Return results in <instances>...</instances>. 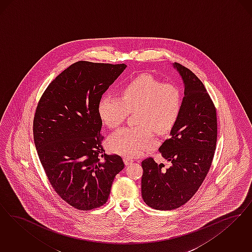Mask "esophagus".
Returning <instances> with one entry per match:
<instances>
[{
  "mask_svg": "<svg viewBox=\"0 0 252 252\" xmlns=\"http://www.w3.org/2000/svg\"><path fill=\"white\" fill-rule=\"evenodd\" d=\"M132 161H133V160H132L131 158H129V157H125V158H124V163H125V164H127V165L131 164Z\"/></svg>",
  "mask_w": 252,
  "mask_h": 252,
  "instance_id": "obj_1",
  "label": "esophagus"
}]
</instances>
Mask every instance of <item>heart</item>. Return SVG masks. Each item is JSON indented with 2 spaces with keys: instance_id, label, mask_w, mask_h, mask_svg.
Returning a JSON list of instances; mask_svg holds the SVG:
<instances>
[{
  "instance_id": "heart-1",
  "label": "heart",
  "mask_w": 252,
  "mask_h": 252,
  "mask_svg": "<svg viewBox=\"0 0 252 252\" xmlns=\"http://www.w3.org/2000/svg\"><path fill=\"white\" fill-rule=\"evenodd\" d=\"M183 104L181 90L175 85L163 84L151 75H141L121 90V98L103 96L98 103L101 121L109 128H117L135 112V127H126L110 135V149L127 157H134L153 148L154 131L165 134L179 119Z\"/></svg>"
}]
</instances>
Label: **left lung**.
Masks as SVG:
<instances>
[{
    "instance_id": "1",
    "label": "left lung",
    "mask_w": 252,
    "mask_h": 252,
    "mask_svg": "<svg viewBox=\"0 0 252 252\" xmlns=\"http://www.w3.org/2000/svg\"><path fill=\"white\" fill-rule=\"evenodd\" d=\"M174 66L185 83V97L170 138L159 147L171 164L163 169L153 157L142 161L141 192L156 210L179 208L195 195L212 165L218 140L217 109L202 82L179 63Z\"/></svg>"
}]
</instances>
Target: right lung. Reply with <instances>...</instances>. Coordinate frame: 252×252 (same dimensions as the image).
<instances>
[{
    "mask_svg": "<svg viewBox=\"0 0 252 252\" xmlns=\"http://www.w3.org/2000/svg\"><path fill=\"white\" fill-rule=\"evenodd\" d=\"M126 66L78 61L55 78L37 103L33 132L40 163L57 195L78 210L106 203L124 168L121 156L105 154L101 145L98 103Z\"/></svg>",
    "mask_w": 252,
    "mask_h": 252,
    "instance_id": "obj_1",
    "label": "right lung"
}]
</instances>
